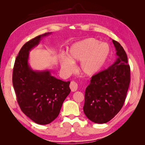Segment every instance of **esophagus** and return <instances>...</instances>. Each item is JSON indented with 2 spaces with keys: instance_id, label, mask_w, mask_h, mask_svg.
Listing matches in <instances>:
<instances>
[{
  "instance_id": "34e87169",
  "label": "esophagus",
  "mask_w": 145,
  "mask_h": 145,
  "mask_svg": "<svg viewBox=\"0 0 145 145\" xmlns=\"http://www.w3.org/2000/svg\"><path fill=\"white\" fill-rule=\"evenodd\" d=\"M69 87H70V89H71V91L75 92L77 89L78 85H77L76 82H75L74 81H72V82H71V83H70Z\"/></svg>"
}]
</instances>
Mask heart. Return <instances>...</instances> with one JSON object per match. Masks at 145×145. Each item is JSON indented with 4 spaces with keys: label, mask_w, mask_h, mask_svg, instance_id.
<instances>
[{
    "label": "heart",
    "mask_w": 145,
    "mask_h": 145,
    "mask_svg": "<svg viewBox=\"0 0 145 145\" xmlns=\"http://www.w3.org/2000/svg\"><path fill=\"white\" fill-rule=\"evenodd\" d=\"M95 38H88L74 43L68 50V57L63 56L60 62L63 71L68 74L75 69L74 63L80 62V71L87 76L100 72L106 65L111 54L106 43H99Z\"/></svg>",
    "instance_id": "heart-1"
}]
</instances>
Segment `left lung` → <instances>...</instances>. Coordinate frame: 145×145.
<instances>
[{
	"instance_id": "1",
	"label": "left lung",
	"mask_w": 145,
	"mask_h": 145,
	"mask_svg": "<svg viewBox=\"0 0 145 145\" xmlns=\"http://www.w3.org/2000/svg\"><path fill=\"white\" fill-rule=\"evenodd\" d=\"M117 58L106 69L91 77L85 94L83 111L95 123H107L124 104L130 83L128 57L119 43L112 40Z\"/></svg>"
}]
</instances>
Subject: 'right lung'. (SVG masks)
<instances>
[{
    "label": "right lung",
    "mask_w": 145,
    "mask_h": 145,
    "mask_svg": "<svg viewBox=\"0 0 145 145\" xmlns=\"http://www.w3.org/2000/svg\"><path fill=\"white\" fill-rule=\"evenodd\" d=\"M51 33L40 35L24 44L13 68L12 85L17 102L25 114L39 125L49 124L57 117L71 92L69 81L57 79L49 70L34 71L28 63L29 52Z\"/></svg>",
    "instance_id": "right-lung-1"
}]
</instances>
